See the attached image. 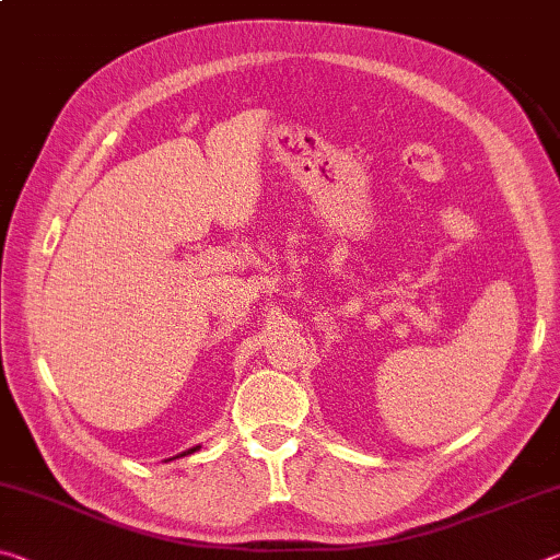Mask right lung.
I'll return each mask as SVG.
<instances>
[{"label": "right lung", "instance_id": "1", "mask_svg": "<svg viewBox=\"0 0 560 560\" xmlns=\"http://www.w3.org/2000/svg\"><path fill=\"white\" fill-rule=\"evenodd\" d=\"M197 450H200V444H197V447H192V450H187V452H183V454H179V457H185V454H192V452H197Z\"/></svg>", "mask_w": 560, "mask_h": 560}]
</instances>
